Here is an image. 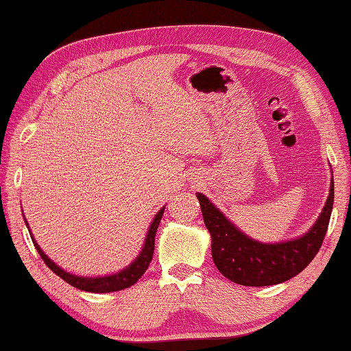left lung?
<instances>
[{
	"mask_svg": "<svg viewBox=\"0 0 351 351\" xmlns=\"http://www.w3.org/2000/svg\"><path fill=\"white\" fill-rule=\"evenodd\" d=\"M203 221L211 234L213 261L219 272L235 284L247 287L276 285L300 274L319 252L334 204V176L330 190L315 226L297 239L263 243L248 237L203 193H197Z\"/></svg>",
	"mask_w": 351,
	"mask_h": 351,
	"instance_id": "1",
	"label": "left lung"
}]
</instances>
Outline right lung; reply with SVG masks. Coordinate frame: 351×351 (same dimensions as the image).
Listing matches in <instances>:
<instances>
[{
  "label": "right lung",
  "instance_id": "1",
  "mask_svg": "<svg viewBox=\"0 0 351 351\" xmlns=\"http://www.w3.org/2000/svg\"><path fill=\"white\" fill-rule=\"evenodd\" d=\"M162 213H165V206L158 211V215L154 216V219L152 224H149V229L147 232V237H145V243L142 252L138 253L134 261L130 263L129 266H125L124 269H121L119 272H114V274L109 276H98V277H84V276H75L72 272H67L59 267L53 259H49L42 248L38 247V243L35 242L34 235L32 237V242H34L36 252L40 253V256L45 261L49 269H51L54 274L61 277L62 280H66L67 284H71L72 287L79 290H85V292H92V293H109V292H117V290H124L129 289L130 285H134L136 280L140 279L145 274V271L148 269L149 263H152L153 258V250H154V237H156V230L159 222H161ZM25 221V219H24ZM27 224V221H25ZM29 227V224H27Z\"/></svg>",
  "mask_w": 351,
  "mask_h": 351
}]
</instances>
